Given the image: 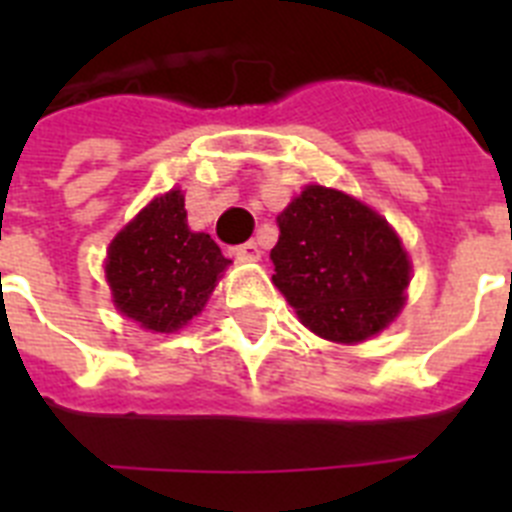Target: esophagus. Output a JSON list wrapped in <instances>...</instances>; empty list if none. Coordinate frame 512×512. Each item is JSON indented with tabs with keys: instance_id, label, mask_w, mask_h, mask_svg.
Returning a JSON list of instances; mask_svg holds the SVG:
<instances>
[{
	"instance_id": "34e87169",
	"label": "esophagus",
	"mask_w": 512,
	"mask_h": 512,
	"mask_svg": "<svg viewBox=\"0 0 512 512\" xmlns=\"http://www.w3.org/2000/svg\"><path fill=\"white\" fill-rule=\"evenodd\" d=\"M230 253H233L235 259H259L261 256L259 243L256 241H246V243H241V246H233L230 248Z\"/></svg>"
}]
</instances>
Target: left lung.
<instances>
[{
  "label": "left lung",
  "instance_id": "obj_1",
  "mask_svg": "<svg viewBox=\"0 0 512 512\" xmlns=\"http://www.w3.org/2000/svg\"><path fill=\"white\" fill-rule=\"evenodd\" d=\"M277 225L274 284L312 333L364 341L395 318L410 264L377 212L336 189L307 187Z\"/></svg>",
  "mask_w": 512,
  "mask_h": 512
}]
</instances>
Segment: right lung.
Returning <instances> with one entry per match:
<instances>
[{
	"label": "right lung",
	"instance_id": "right-lung-1",
	"mask_svg": "<svg viewBox=\"0 0 512 512\" xmlns=\"http://www.w3.org/2000/svg\"><path fill=\"white\" fill-rule=\"evenodd\" d=\"M228 264L210 235L189 230L182 194L169 192L112 241L107 279L120 312L171 333L205 307Z\"/></svg>",
	"mask_w": 512,
	"mask_h": 512
}]
</instances>
